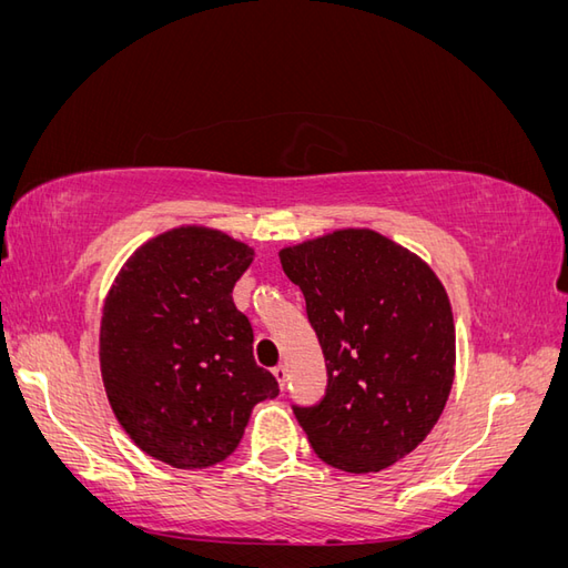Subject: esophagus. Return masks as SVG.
<instances>
[{"label":"esophagus","mask_w":568,"mask_h":568,"mask_svg":"<svg viewBox=\"0 0 568 568\" xmlns=\"http://www.w3.org/2000/svg\"><path fill=\"white\" fill-rule=\"evenodd\" d=\"M272 374H274V379L280 382V386L284 388V384H286V367H284V365H277V367L272 369Z\"/></svg>","instance_id":"34e87169"}]
</instances>
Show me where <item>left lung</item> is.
Instances as JSON below:
<instances>
[{
  "label": "left lung",
  "instance_id": "8db88e82",
  "mask_svg": "<svg viewBox=\"0 0 568 568\" xmlns=\"http://www.w3.org/2000/svg\"><path fill=\"white\" fill-rule=\"evenodd\" d=\"M326 363L322 400L291 405L320 459L382 471L428 436L455 379L448 294L415 253L372 230L284 248Z\"/></svg>",
  "mask_w": 568,
  "mask_h": 568
}]
</instances>
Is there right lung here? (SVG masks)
<instances>
[{
  "label": "right lung",
  "instance_id": "obj_1",
  "mask_svg": "<svg viewBox=\"0 0 568 568\" xmlns=\"http://www.w3.org/2000/svg\"><path fill=\"white\" fill-rule=\"evenodd\" d=\"M251 263L227 234L180 227L136 251L109 291L99 336L109 403L146 455L178 469L232 455L253 405L280 395L232 298Z\"/></svg>",
  "mask_w": 568,
  "mask_h": 568
}]
</instances>
